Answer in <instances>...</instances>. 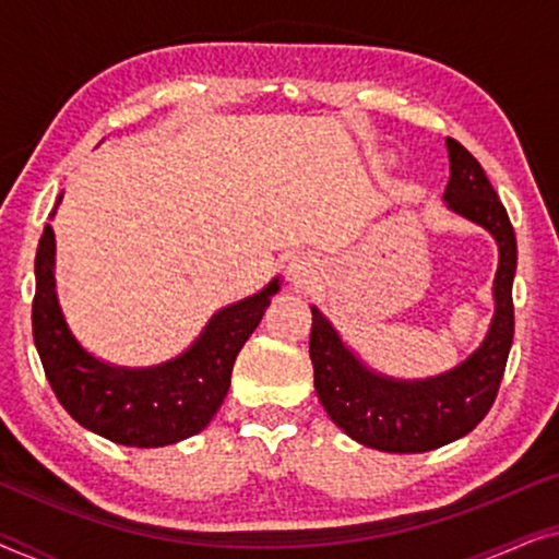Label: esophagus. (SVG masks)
<instances>
[{
  "instance_id": "34e87169",
  "label": "esophagus",
  "mask_w": 559,
  "mask_h": 559,
  "mask_svg": "<svg viewBox=\"0 0 559 559\" xmlns=\"http://www.w3.org/2000/svg\"><path fill=\"white\" fill-rule=\"evenodd\" d=\"M287 274H289V280L305 282L316 274V264H312L308 257H293L287 264Z\"/></svg>"
}]
</instances>
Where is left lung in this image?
<instances>
[{
    "label": "left lung",
    "mask_w": 559,
    "mask_h": 559,
    "mask_svg": "<svg viewBox=\"0 0 559 559\" xmlns=\"http://www.w3.org/2000/svg\"><path fill=\"white\" fill-rule=\"evenodd\" d=\"M445 144L450 180L442 198L448 209L484 226L499 243L496 310L478 350L440 377L389 379L358 361L323 312L312 308L310 358L318 400L348 438L384 453H425L468 435L499 394L514 341V226L478 159L453 136H448Z\"/></svg>",
    "instance_id": "obj_1"
}]
</instances>
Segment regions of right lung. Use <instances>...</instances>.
Listing matches in <instances>:
<instances>
[{
    "label": "right lung",
    "mask_w": 559,
    "mask_h": 559,
    "mask_svg": "<svg viewBox=\"0 0 559 559\" xmlns=\"http://www.w3.org/2000/svg\"><path fill=\"white\" fill-rule=\"evenodd\" d=\"M52 266L56 234L45 226L35 257L33 300V338L45 377L75 423L129 448L173 445L211 423L231 386L236 356L280 289V277H274L262 293L218 310L201 338L173 361L124 369L98 361L68 331Z\"/></svg>",
    "instance_id": "add662e5"
}]
</instances>
